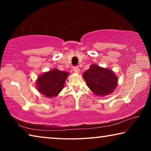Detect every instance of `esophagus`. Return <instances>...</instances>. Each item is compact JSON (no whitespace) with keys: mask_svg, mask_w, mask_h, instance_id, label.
Returning <instances> with one entry per match:
<instances>
[{"mask_svg":"<svg viewBox=\"0 0 151 151\" xmlns=\"http://www.w3.org/2000/svg\"><path fill=\"white\" fill-rule=\"evenodd\" d=\"M73 70L75 71V73H79V72H80V68H79L78 66H75V67L73 68Z\"/></svg>","mask_w":151,"mask_h":151,"instance_id":"obj_1","label":"esophagus"}]
</instances>
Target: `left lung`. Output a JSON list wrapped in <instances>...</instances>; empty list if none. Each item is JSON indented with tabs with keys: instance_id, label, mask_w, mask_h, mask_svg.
Here are the masks:
<instances>
[{
	"instance_id": "1",
	"label": "left lung",
	"mask_w": 151,
	"mask_h": 151,
	"mask_svg": "<svg viewBox=\"0 0 151 151\" xmlns=\"http://www.w3.org/2000/svg\"><path fill=\"white\" fill-rule=\"evenodd\" d=\"M88 87L96 96H106L114 91L118 78L113 71L96 65H91L83 75Z\"/></svg>"
}]
</instances>
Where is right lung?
<instances>
[{
	"instance_id": "obj_1",
	"label": "right lung",
	"mask_w": 151,
	"mask_h": 151,
	"mask_svg": "<svg viewBox=\"0 0 151 151\" xmlns=\"http://www.w3.org/2000/svg\"><path fill=\"white\" fill-rule=\"evenodd\" d=\"M69 73L57 68L40 75L37 81V90L48 98L57 96L63 90Z\"/></svg>"
}]
</instances>
